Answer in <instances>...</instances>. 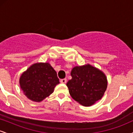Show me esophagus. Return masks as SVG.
<instances>
[{
	"mask_svg": "<svg viewBox=\"0 0 133 133\" xmlns=\"http://www.w3.org/2000/svg\"><path fill=\"white\" fill-rule=\"evenodd\" d=\"M66 82H67V79H61V83H62V84L66 83Z\"/></svg>",
	"mask_w": 133,
	"mask_h": 133,
	"instance_id": "esophagus-1",
	"label": "esophagus"
}]
</instances>
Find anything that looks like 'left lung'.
Segmentation results:
<instances>
[{
  "label": "left lung",
  "instance_id": "obj_1",
  "mask_svg": "<svg viewBox=\"0 0 133 133\" xmlns=\"http://www.w3.org/2000/svg\"><path fill=\"white\" fill-rule=\"evenodd\" d=\"M67 82L70 95L84 106H91L104 96L108 86L106 75L91 65L76 66Z\"/></svg>",
  "mask_w": 133,
  "mask_h": 133
}]
</instances>
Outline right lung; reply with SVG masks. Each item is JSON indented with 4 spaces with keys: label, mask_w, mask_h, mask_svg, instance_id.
Wrapping results in <instances>:
<instances>
[{
    "label": "right lung",
    "mask_w": 133,
    "mask_h": 133,
    "mask_svg": "<svg viewBox=\"0 0 133 133\" xmlns=\"http://www.w3.org/2000/svg\"><path fill=\"white\" fill-rule=\"evenodd\" d=\"M19 84L24 94L30 100L41 102L54 92L59 84L57 73L49 63L34 64L22 73Z\"/></svg>",
    "instance_id": "add662e5"
}]
</instances>
